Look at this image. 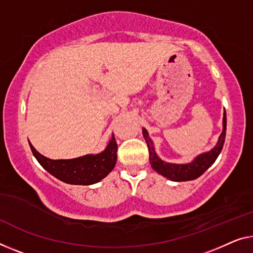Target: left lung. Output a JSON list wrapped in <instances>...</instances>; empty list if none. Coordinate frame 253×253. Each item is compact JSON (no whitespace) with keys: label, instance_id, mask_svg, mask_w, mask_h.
Masks as SVG:
<instances>
[{"label":"left lung","instance_id":"1","mask_svg":"<svg viewBox=\"0 0 253 253\" xmlns=\"http://www.w3.org/2000/svg\"><path fill=\"white\" fill-rule=\"evenodd\" d=\"M143 136H144L146 144L149 148L150 153V164L154 170L158 174L163 175L166 178L172 180V182H186V180H192L198 178L208 169L211 165H212L221 152L223 149L225 136H226V112L224 111L223 117V131L219 135L217 144L213 146L210 151L203 152L199 154L194 158L191 163L188 164H171V163H166V161L161 160L156 152L154 149L152 139L150 138L148 130L145 128H143Z\"/></svg>","mask_w":253,"mask_h":253}]
</instances>
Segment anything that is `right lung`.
Segmentation results:
<instances>
[{
	"mask_svg": "<svg viewBox=\"0 0 253 253\" xmlns=\"http://www.w3.org/2000/svg\"><path fill=\"white\" fill-rule=\"evenodd\" d=\"M29 145L34 157L45 170L62 182L73 185H92L102 180L115 168L118 149L114 134L102 152L86 154L75 159H48L36 151L30 142Z\"/></svg>",
	"mask_w": 253,
	"mask_h": 253,
	"instance_id": "obj_1",
	"label": "right lung"
}]
</instances>
